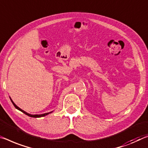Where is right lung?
<instances>
[{
	"label": "right lung",
	"mask_w": 148,
	"mask_h": 148,
	"mask_svg": "<svg viewBox=\"0 0 148 148\" xmlns=\"http://www.w3.org/2000/svg\"><path fill=\"white\" fill-rule=\"evenodd\" d=\"M10 100H11V101H12V103H13V105H14V106L15 107V108L16 109H18L19 110V111H22V112H23V113L24 114H27V116H30V117H34V118H39V117H42V116H46V115H47V114H49V113H51V112H52L53 111H51V112H47V113H44V114H29V113H27V112H26L25 111H23L22 109H21L20 107H18L17 105H16L13 102V101L11 99V98H10Z\"/></svg>",
	"instance_id": "obj_1"
}]
</instances>
